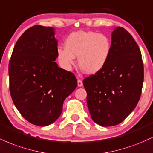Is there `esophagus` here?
Returning a JSON list of instances; mask_svg holds the SVG:
<instances>
[{
	"label": "esophagus",
	"instance_id": "1",
	"mask_svg": "<svg viewBox=\"0 0 153 153\" xmlns=\"http://www.w3.org/2000/svg\"><path fill=\"white\" fill-rule=\"evenodd\" d=\"M78 85L79 87L83 86V82H82V80L80 79H78Z\"/></svg>",
	"mask_w": 153,
	"mask_h": 153
}]
</instances>
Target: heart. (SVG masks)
<instances>
[{"mask_svg": "<svg viewBox=\"0 0 153 153\" xmlns=\"http://www.w3.org/2000/svg\"><path fill=\"white\" fill-rule=\"evenodd\" d=\"M111 51V43L106 36L92 31L71 33L65 47H59L56 56L62 68L70 70L78 56V66L87 74H95L105 66Z\"/></svg>", "mask_w": 153, "mask_h": 153, "instance_id": "heart-1", "label": "heart"}]
</instances>
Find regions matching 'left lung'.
Instances as JSON below:
<instances>
[{
    "label": "left lung",
    "mask_w": 153,
    "mask_h": 153,
    "mask_svg": "<svg viewBox=\"0 0 153 153\" xmlns=\"http://www.w3.org/2000/svg\"><path fill=\"white\" fill-rule=\"evenodd\" d=\"M143 81V62L138 45L126 30L116 27L112 33L107 64L83 81L94 121L102 126L121 123L138 104Z\"/></svg>",
    "instance_id": "8db88e82"
}]
</instances>
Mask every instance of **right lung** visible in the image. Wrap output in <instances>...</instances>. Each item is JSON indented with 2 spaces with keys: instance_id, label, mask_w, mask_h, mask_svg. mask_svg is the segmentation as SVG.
I'll use <instances>...</instances> for the list:
<instances>
[{
  "instance_id": "right-lung-1",
  "label": "right lung",
  "mask_w": 153,
  "mask_h": 153,
  "mask_svg": "<svg viewBox=\"0 0 153 153\" xmlns=\"http://www.w3.org/2000/svg\"><path fill=\"white\" fill-rule=\"evenodd\" d=\"M51 27L35 25L18 39L8 65L9 90L16 109L30 123L44 126L61 115L77 87L75 75L60 68L57 41Z\"/></svg>"
}]
</instances>
